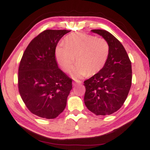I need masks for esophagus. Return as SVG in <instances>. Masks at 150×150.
<instances>
[{"label":"esophagus","instance_id":"1","mask_svg":"<svg viewBox=\"0 0 150 150\" xmlns=\"http://www.w3.org/2000/svg\"><path fill=\"white\" fill-rule=\"evenodd\" d=\"M81 83H82V82L81 81H74L73 85H79V84H81Z\"/></svg>","mask_w":150,"mask_h":150}]
</instances>
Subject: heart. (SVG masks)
Wrapping results in <instances>:
<instances>
[{"instance_id": "obj_1", "label": "heart", "mask_w": 150, "mask_h": 150, "mask_svg": "<svg viewBox=\"0 0 150 150\" xmlns=\"http://www.w3.org/2000/svg\"><path fill=\"white\" fill-rule=\"evenodd\" d=\"M110 46L103 38L83 33H74L64 40L55 49V57L61 68L69 71L76 62V67L71 73L74 79H79L99 73L107 63Z\"/></svg>"}]
</instances>
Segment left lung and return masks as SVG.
I'll list each match as a JSON object with an SVG mask.
<instances>
[{
    "label": "left lung",
    "mask_w": 150,
    "mask_h": 150,
    "mask_svg": "<svg viewBox=\"0 0 150 150\" xmlns=\"http://www.w3.org/2000/svg\"><path fill=\"white\" fill-rule=\"evenodd\" d=\"M107 41L110 54L99 73L84 81V101L96 115H108L117 111L126 101L132 85V65L124 47L109 32L93 29Z\"/></svg>",
    "instance_id": "8db88e82"
}]
</instances>
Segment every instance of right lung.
Returning a JSON list of instances; mask_svg holds the SVG:
<instances>
[{"label":"right lung","mask_w":150,"mask_h":150,"mask_svg":"<svg viewBox=\"0 0 150 150\" xmlns=\"http://www.w3.org/2000/svg\"><path fill=\"white\" fill-rule=\"evenodd\" d=\"M70 30H46L33 39L18 68V91L28 110L35 115L54 119L64 110L72 79L59 68L55 49Z\"/></svg>","instance_id":"right-lung-1"}]
</instances>
